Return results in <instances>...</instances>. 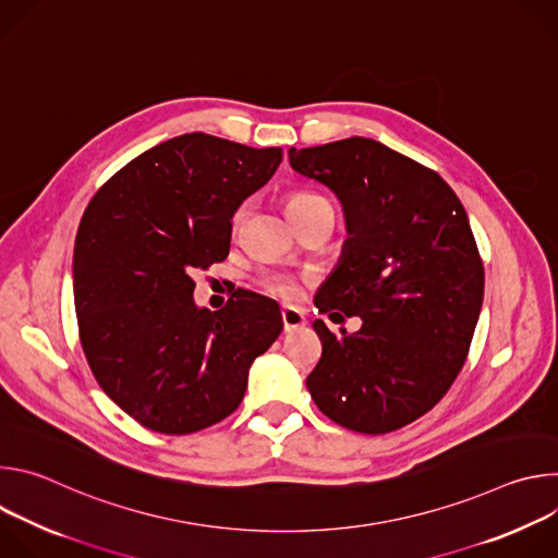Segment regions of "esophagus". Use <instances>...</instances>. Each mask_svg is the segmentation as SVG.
<instances>
[{
    "label": "esophagus",
    "instance_id": "obj_1",
    "mask_svg": "<svg viewBox=\"0 0 558 558\" xmlns=\"http://www.w3.org/2000/svg\"><path fill=\"white\" fill-rule=\"evenodd\" d=\"M280 317H282V327L284 331H295V329H302L306 325V317L300 308H293V306H284L280 311Z\"/></svg>",
    "mask_w": 558,
    "mask_h": 558
}]
</instances>
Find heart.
Listing matches in <instances>:
<instances>
[{
	"mask_svg": "<svg viewBox=\"0 0 558 558\" xmlns=\"http://www.w3.org/2000/svg\"><path fill=\"white\" fill-rule=\"evenodd\" d=\"M320 205H329L323 196H317L313 192H295L289 196L287 201V209H289V216H295V214H302L306 209H313V207H320ZM245 218V207H238L235 214H233V229L241 227ZM308 280L306 274H291V271H274V269H267V271H260L258 274V287L274 295V298H280V300H295L302 291V284Z\"/></svg>",
	"mask_w": 558,
	"mask_h": 558,
	"instance_id": "obj_1",
	"label": "heart"
}]
</instances>
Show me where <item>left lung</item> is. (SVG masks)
Masks as SVG:
<instances>
[{"label": "left lung", "instance_id": "8db88e82", "mask_svg": "<svg viewBox=\"0 0 558 558\" xmlns=\"http://www.w3.org/2000/svg\"><path fill=\"white\" fill-rule=\"evenodd\" d=\"M291 168L342 203L349 238L315 295L360 315L355 333L313 329L323 357L306 377L315 407L366 435L428 413L459 375L484 302V263L450 185L373 138L289 149Z\"/></svg>", "mask_w": 558, "mask_h": 558}]
</instances>
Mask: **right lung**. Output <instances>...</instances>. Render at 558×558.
<instances>
[{
    "instance_id": "add662e5",
    "label": "right lung",
    "mask_w": 558,
    "mask_h": 558,
    "mask_svg": "<svg viewBox=\"0 0 558 558\" xmlns=\"http://www.w3.org/2000/svg\"><path fill=\"white\" fill-rule=\"evenodd\" d=\"M280 161V147L181 134L138 154L86 207L72 256L78 338L104 392L141 426L218 424L280 336L274 300L235 291L225 308H201L190 278L227 258L235 209Z\"/></svg>"
}]
</instances>
